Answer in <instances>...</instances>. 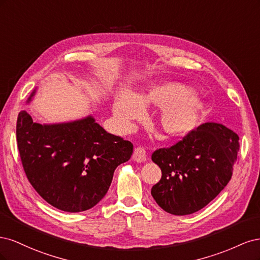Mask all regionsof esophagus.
Here are the masks:
<instances>
[{"mask_svg":"<svg viewBox=\"0 0 260 260\" xmlns=\"http://www.w3.org/2000/svg\"><path fill=\"white\" fill-rule=\"evenodd\" d=\"M133 159H135L137 162H142V161H145L147 159V155H146V152L144 147L142 146H138L136 149H135V153H133Z\"/></svg>","mask_w":260,"mask_h":260,"instance_id":"34e87169","label":"esophagus"}]
</instances>
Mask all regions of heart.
I'll use <instances>...</instances> for the list:
<instances>
[{"label":"heart","instance_id":"heart-1","mask_svg":"<svg viewBox=\"0 0 260 260\" xmlns=\"http://www.w3.org/2000/svg\"><path fill=\"white\" fill-rule=\"evenodd\" d=\"M154 104L164 107L159 116L162 129L171 136L184 135L198 122L203 105L192 96L186 86L179 83H166L155 86L145 94L131 95L122 94L114 103L113 112L121 127L128 129L132 121L143 115L141 105Z\"/></svg>","mask_w":260,"mask_h":260}]
</instances>
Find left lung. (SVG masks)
Returning <instances> with one entry per match:
<instances>
[{
  "label": "left lung",
  "mask_w": 260,
  "mask_h": 260,
  "mask_svg": "<svg viewBox=\"0 0 260 260\" xmlns=\"http://www.w3.org/2000/svg\"><path fill=\"white\" fill-rule=\"evenodd\" d=\"M239 140L225 125L206 122L175 145L156 149L152 160L161 169V179L151 192L156 203L176 216L208 205L231 180Z\"/></svg>",
  "instance_id": "obj_1"
}]
</instances>
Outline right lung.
<instances>
[{
	"mask_svg": "<svg viewBox=\"0 0 260 260\" xmlns=\"http://www.w3.org/2000/svg\"><path fill=\"white\" fill-rule=\"evenodd\" d=\"M16 137L31 185L50 205L68 212L95 206L111 186L115 169L133 152L130 141L106 132L92 116L41 124L21 111Z\"/></svg>",
	"mask_w": 260,
	"mask_h": 260,
	"instance_id": "1",
	"label": "right lung"
}]
</instances>
